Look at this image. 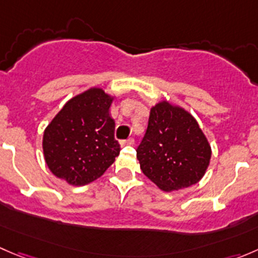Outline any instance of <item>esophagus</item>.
<instances>
[{
  "instance_id": "1",
  "label": "esophagus",
  "mask_w": 258,
  "mask_h": 258,
  "mask_svg": "<svg viewBox=\"0 0 258 258\" xmlns=\"http://www.w3.org/2000/svg\"><path fill=\"white\" fill-rule=\"evenodd\" d=\"M134 144H135V140L128 139V140H124V141H122L121 146H132Z\"/></svg>"
}]
</instances>
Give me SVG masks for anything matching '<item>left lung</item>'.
<instances>
[{"mask_svg": "<svg viewBox=\"0 0 258 258\" xmlns=\"http://www.w3.org/2000/svg\"><path fill=\"white\" fill-rule=\"evenodd\" d=\"M136 151L142 172L166 192L197 183L212 153L196 118L166 100L151 107L147 130Z\"/></svg>", "mask_w": 258, "mask_h": 258, "instance_id": "1", "label": "left lung"}]
</instances>
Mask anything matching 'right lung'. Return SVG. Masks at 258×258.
I'll list each match as a JSON object with an SVG mask.
<instances>
[{"mask_svg":"<svg viewBox=\"0 0 258 258\" xmlns=\"http://www.w3.org/2000/svg\"><path fill=\"white\" fill-rule=\"evenodd\" d=\"M114 97L92 87L64 103L43 132L49 171L72 186H83L105 173L119 155L110 107Z\"/></svg>","mask_w":258,"mask_h":258,"instance_id":"add662e5","label":"right lung"}]
</instances>
